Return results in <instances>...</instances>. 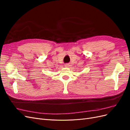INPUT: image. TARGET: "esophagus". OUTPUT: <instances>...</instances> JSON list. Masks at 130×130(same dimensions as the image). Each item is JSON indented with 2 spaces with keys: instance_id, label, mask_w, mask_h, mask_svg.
<instances>
[{
  "instance_id": "1",
  "label": "esophagus",
  "mask_w": 130,
  "mask_h": 130,
  "mask_svg": "<svg viewBox=\"0 0 130 130\" xmlns=\"http://www.w3.org/2000/svg\"><path fill=\"white\" fill-rule=\"evenodd\" d=\"M69 66H70L69 63H66V64H65V66H64L66 67H69Z\"/></svg>"
}]
</instances>
